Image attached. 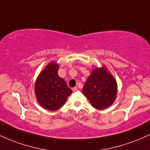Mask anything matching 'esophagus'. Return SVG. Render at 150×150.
<instances>
[{
    "label": "esophagus",
    "instance_id": "obj_1",
    "mask_svg": "<svg viewBox=\"0 0 150 150\" xmlns=\"http://www.w3.org/2000/svg\"><path fill=\"white\" fill-rule=\"evenodd\" d=\"M77 87H73V92H75V91H77Z\"/></svg>",
    "mask_w": 150,
    "mask_h": 150
}]
</instances>
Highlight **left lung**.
Masks as SVG:
<instances>
[{
	"instance_id": "left-lung-1",
	"label": "left lung",
	"mask_w": 150,
	"mask_h": 150,
	"mask_svg": "<svg viewBox=\"0 0 150 150\" xmlns=\"http://www.w3.org/2000/svg\"><path fill=\"white\" fill-rule=\"evenodd\" d=\"M82 93L93 107L104 109L114 102L117 94L116 81L104 66L97 68L87 78Z\"/></svg>"
}]
</instances>
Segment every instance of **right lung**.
I'll list each match as a JSON object with an SVG mask.
<instances>
[{"instance_id": "1", "label": "right lung", "mask_w": 150, "mask_h": 150, "mask_svg": "<svg viewBox=\"0 0 150 150\" xmlns=\"http://www.w3.org/2000/svg\"><path fill=\"white\" fill-rule=\"evenodd\" d=\"M58 64L51 62L39 74L34 86L38 103L50 111H56L63 106L73 92L58 76Z\"/></svg>"}]
</instances>
